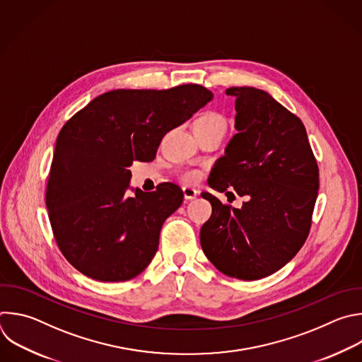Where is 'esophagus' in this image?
Segmentation results:
<instances>
[{"instance_id":"34e87169","label":"esophagus","mask_w":362,"mask_h":362,"mask_svg":"<svg viewBox=\"0 0 362 362\" xmlns=\"http://www.w3.org/2000/svg\"><path fill=\"white\" fill-rule=\"evenodd\" d=\"M183 194H185V199H186V200H192V199H196V197H197L199 192H197L196 189H193V187L185 186V187H183Z\"/></svg>"}]
</instances>
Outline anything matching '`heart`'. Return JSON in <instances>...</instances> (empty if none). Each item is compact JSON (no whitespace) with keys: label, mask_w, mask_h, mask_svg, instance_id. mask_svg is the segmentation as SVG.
I'll use <instances>...</instances> for the list:
<instances>
[{"label":"heart","mask_w":362,"mask_h":362,"mask_svg":"<svg viewBox=\"0 0 362 362\" xmlns=\"http://www.w3.org/2000/svg\"><path fill=\"white\" fill-rule=\"evenodd\" d=\"M214 127H226L223 116L216 112L204 113L203 116H200L196 120V124H194V128H200V129H209V128H214ZM199 177H200V173L197 170H187L182 176V179L186 183H194L199 180Z\"/></svg>","instance_id":"heart-1"}]
</instances>
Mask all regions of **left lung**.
<instances>
[{"instance_id":"obj_1","label":"left lung","mask_w":362,"mask_h":362,"mask_svg":"<svg viewBox=\"0 0 362 362\" xmlns=\"http://www.w3.org/2000/svg\"><path fill=\"white\" fill-rule=\"evenodd\" d=\"M226 93L235 98L237 134L209 185L218 192L233 186L247 202L234 209L203 192L211 216L202 226L200 245L218 272L252 281L280 270L305 243L318 165L300 117L273 96L252 86H233Z\"/></svg>"}]
</instances>
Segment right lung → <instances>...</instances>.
Returning <instances> with one entry per match:
<instances>
[{"instance_id":"right-lung-1","label":"right lung","mask_w":362,"mask_h":362,"mask_svg":"<svg viewBox=\"0 0 362 362\" xmlns=\"http://www.w3.org/2000/svg\"><path fill=\"white\" fill-rule=\"evenodd\" d=\"M211 98L197 83L115 89L92 99L62 127L45 203L55 242L78 272L116 283L148 267L183 192L162 183L155 192L136 189L128 196L129 168L135 160H153L162 138Z\"/></svg>"}]
</instances>
